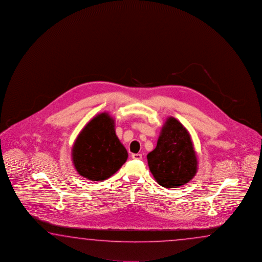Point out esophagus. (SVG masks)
Here are the masks:
<instances>
[{
    "mask_svg": "<svg viewBox=\"0 0 262 262\" xmlns=\"http://www.w3.org/2000/svg\"><path fill=\"white\" fill-rule=\"evenodd\" d=\"M132 158L135 160H141L142 159V155L141 154H133Z\"/></svg>",
    "mask_w": 262,
    "mask_h": 262,
    "instance_id": "1",
    "label": "esophagus"
}]
</instances>
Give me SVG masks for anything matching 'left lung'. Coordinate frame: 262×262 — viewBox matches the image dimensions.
<instances>
[{"label": "left lung", "instance_id": "obj_1", "mask_svg": "<svg viewBox=\"0 0 262 262\" xmlns=\"http://www.w3.org/2000/svg\"><path fill=\"white\" fill-rule=\"evenodd\" d=\"M150 172L165 188H177L194 178L198 159L187 129L177 119L164 123L156 149L147 156Z\"/></svg>", "mask_w": 262, "mask_h": 262}]
</instances>
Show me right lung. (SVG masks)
I'll use <instances>...</instances> for the list:
<instances>
[{
    "label": "right lung",
    "instance_id": "right-lung-1",
    "mask_svg": "<svg viewBox=\"0 0 262 262\" xmlns=\"http://www.w3.org/2000/svg\"><path fill=\"white\" fill-rule=\"evenodd\" d=\"M128 154L115 133L107 112L93 118L78 134L72 148L73 164L80 176L101 182L110 178L127 160Z\"/></svg>",
    "mask_w": 262,
    "mask_h": 262
}]
</instances>
